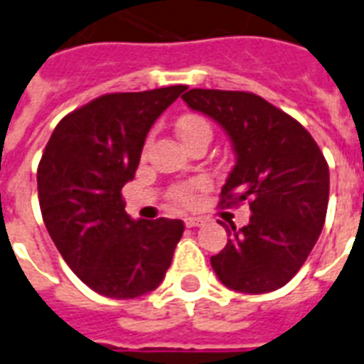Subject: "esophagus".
<instances>
[{
  "label": "esophagus",
  "mask_w": 364,
  "mask_h": 364,
  "mask_svg": "<svg viewBox=\"0 0 364 364\" xmlns=\"http://www.w3.org/2000/svg\"><path fill=\"white\" fill-rule=\"evenodd\" d=\"M202 223L203 218L200 217H185V226H187V228H196V226H200Z\"/></svg>",
  "instance_id": "obj_1"
}]
</instances>
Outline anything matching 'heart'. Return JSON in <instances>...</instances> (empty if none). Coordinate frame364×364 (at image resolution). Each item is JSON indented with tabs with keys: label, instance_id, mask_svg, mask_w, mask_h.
<instances>
[{
	"label": "heart",
	"instance_id": "1",
	"mask_svg": "<svg viewBox=\"0 0 364 364\" xmlns=\"http://www.w3.org/2000/svg\"><path fill=\"white\" fill-rule=\"evenodd\" d=\"M177 132L181 136V140H188L192 136L202 134V132H208L211 134V127L203 117L200 115H185L181 119L177 121ZM202 181H194V183H183V185H176L172 188V200L181 205H191L196 198V188L202 187Z\"/></svg>",
	"mask_w": 364,
	"mask_h": 364
}]
</instances>
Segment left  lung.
<instances>
[{
	"mask_svg": "<svg viewBox=\"0 0 364 364\" xmlns=\"http://www.w3.org/2000/svg\"><path fill=\"white\" fill-rule=\"evenodd\" d=\"M188 108L223 127L235 151V166L220 192V205L249 202L243 228L223 224L230 239L211 256L224 286L267 294L294 279L326 223L329 166L299 121L247 91L191 90Z\"/></svg>",
	"mask_w": 364,
	"mask_h": 364,
	"instance_id": "left-lung-1",
	"label": "left lung"
}]
</instances>
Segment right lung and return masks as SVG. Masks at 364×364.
Here are the masks:
<instances>
[{
  "instance_id": "right-lung-1",
  "label": "right lung",
  "mask_w": 364,
  "mask_h": 364,
  "mask_svg": "<svg viewBox=\"0 0 364 364\" xmlns=\"http://www.w3.org/2000/svg\"><path fill=\"white\" fill-rule=\"evenodd\" d=\"M187 85L108 93L59 121L37 170L44 226L93 291L134 299L161 284L181 220H132L121 188L134 179L146 136Z\"/></svg>"
}]
</instances>
